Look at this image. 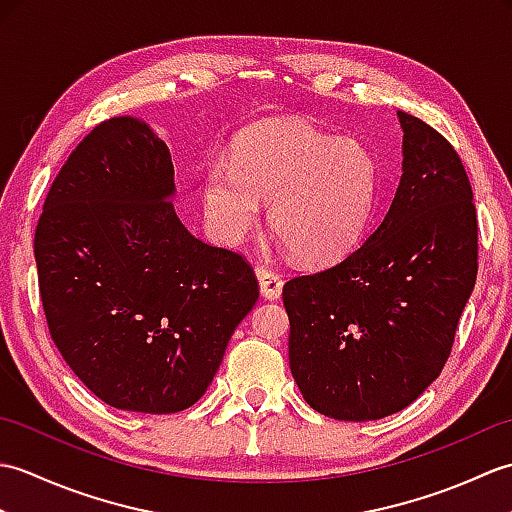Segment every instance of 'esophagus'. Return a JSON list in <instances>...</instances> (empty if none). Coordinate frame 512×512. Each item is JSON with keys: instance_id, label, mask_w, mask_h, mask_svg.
Listing matches in <instances>:
<instances>
[{"instance_id": "1", "label": "esophagus", "mask_w": 512, "mask_h": 512, "mask_svg": "<svg viewBox=\"0 0 512 512\" xmlns=\"http://www.w3.org/2000/svg\"><path fill=\"white\" fill-rule=\"evenodd\" d=\"M257 279H259V290H262V297L268 301H275L281 297V290H284V281L273 270L264 266H257Z\"/></svg>"}]
</instances>
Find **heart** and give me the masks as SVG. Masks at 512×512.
I'll list each match as a JSON object with an SVG mask.
<instances>
[{
    "label": "heart",
    "instance_id": "heart-1",
    "mask_svg": "<svg viewBox=\"0 0 512 512\" xmlns=\"http://www.w3.org/2000/svg\"><path fill=\"white\" fill-rule=\"evenodd\" d=\"M376 187V160L358 140L270 123L239 138L231 162L206 169L202 202L213 235L235 246L255 228L259 200H270L273 233L303 262L321 264L361 239Z\"/></svg>",
    "mask_w": 512,
    "mask_h": 512
}]
</instances>
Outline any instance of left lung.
I'll return each mask as SVG.
<instances>
[{
  "instance_id": "8db88e82",
  "label": "left lung",
  "mask_w": 512,
  "mask_h": 512,
  "mask_svg": "<svg viewBox=\"0 0 512 512\" xmlns=\"http://www.w3.org/2000/svg\"><path fill=\"white\" fill-rule=\"evenodd\" d=\"M402 176L354 253L286 281L290 372L308 405L365 422L409 407L442 372L477 277V215L458 151L398 112Z\"/></svg>"
}]
</instances>
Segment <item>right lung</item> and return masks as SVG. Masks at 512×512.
I'll return each mask as SVG.
<instances>
[{"label":"right lung","instance_id":"add662e5","mask_svg":"<svg viewBox=\"0 0 512 512\" xmlns=\"http://www.w3.org/2000/svg\"><path fill=\"white\" fill-rule=\"evenodd\" d=\"M173 193L169 147L138 118H110L65 160L35 231L52 341L116 409L195 405L259 297L246 259L193 237Z\"/></svg>","mask_w":512,"mask_h":512}]
</instances>
